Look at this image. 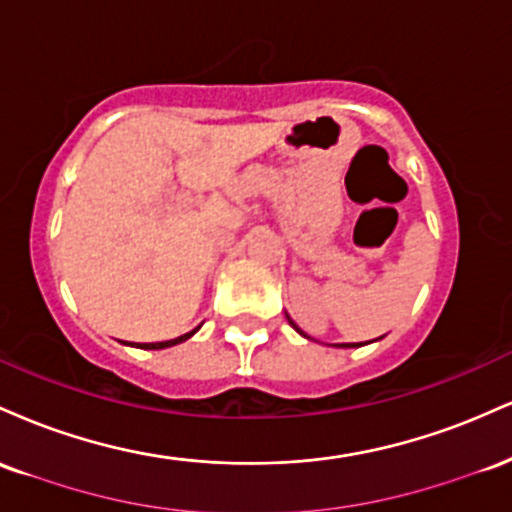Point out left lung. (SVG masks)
<instances>
[{"instance_id": "obj_1", "label": "left lung", "mask_w": 512, "mask_h": 512, "mask_svg": "<svg viewBox=\"0 0 512 512\" xmlns=\"http://www.w3.org/2000/svg\"><path fill=\"white\" fill-rule=\"evenodd\" d=\"M289 322H291V327H293V330H296L298 334H303L301 330H298V327H296V322H293L291 317H289ZM303 337H305V334H303ZM337 346H344V349H351V346H361V344H337Z\"/></svg>"}]
</instances>
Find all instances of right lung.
<instances>
[{"instance_id":"right-lung-1","label":"right lung","mask_w":512,"mask_h":512,"mask_svg":"<svg viewBox=\"0 0 512 512\" xmlns=\"http://www.w3.org/2000/svg\"><path fill=\"white\" fill-rule=\"evenodd\" d=\"M199 330V327H197ZM197 330H192V332H187V334H182V337H175V339H168V342H156V344H139L142 346V349H166V346H175V344H180V342H185V339H190L192 334H195Z\"/></svg>"}]
</instances>
